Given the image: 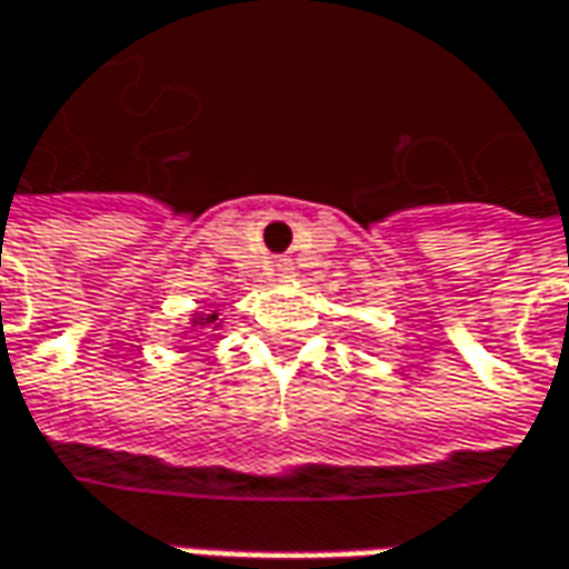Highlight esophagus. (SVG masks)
<instances>
[{
	"label": "esophagus",
	"instance_id": "34e87169",
	"mask_svg": "<svg viewBox=\"0 0 569 569\" xmlns=\"http://www.w3.org/2000/svg\"><path fill=\"white\" fill-rule=\"evenodd\" d=\"M272 274L278 281H284V278H291L295 274V262L291 259H274L272 262Z\"/></svg>",
	"mask_w": 569,
	"mask_h": 569
}]
</instances>
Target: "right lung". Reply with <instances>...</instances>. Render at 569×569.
Returning a JSON list of instances; mask_svg holds the SVG:
<instances>
[{
	"instance_id": "1",
	"label": "right lung",
	"mask_w": 569,
	"mask_h": 569,
	"mask_svg": "<svg viewBox=\"0 0 569 569\" xmlns=\"http://www.w3.org/2000/svg\"><path fill=\"white\" fill-rule=\"evenodd\" d=\"M189 326H192V329H211V332H218V329H221V317H218V310H211V313H206V310H192V313H189Z\"/></svg>"
}]
</instances>
